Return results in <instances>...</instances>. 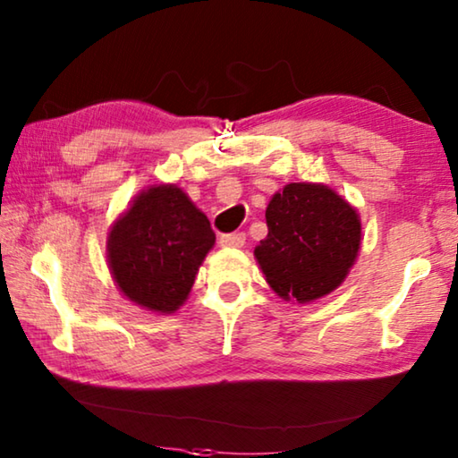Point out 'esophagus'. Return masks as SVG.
<instances>
[{
	"label": "esophagus",
	"instance_id": "1",
	"mask_svg": "<svg viewBox=\"0 0 458 458\" xmlns=\"http://www.w3.org/2000/svg\"><path fill=\"white\" fill-rule=\"evenodd\" d=\"M244 241H247L244 232H232V234L220 236V244L228 249H241V247H244Z\"/></svg>",
	"mask_w": 458,
	"mask_h": 458
}]
</instances>
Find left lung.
<instances>
[{
  "instance_id": "8db88e82",
  "label": "left lung",
  "mask_w": 458,
  "mask_h": 458,
  "mask_svg": "<svg viewBox=\"0 0 458 458\" xmlns=\"http://www.w3.org/2000/svg\"><path fill=\"white\" fill-rule=\"evenodd\" d=\"M255 249L265 279L285 302L309 304L337 290L361 247L358 209L323 182H290L265 209Z\"/></svg>"
}]
</instances>
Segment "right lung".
I'll return each instance as SVG.
<instances>
[{
    "label": "right lung",
    "mask_w": 458,
    "mask_h": 458,
    "mask_svg": "<svg viewBox=\"0 0 458 458\" xmlns=\"http://www.w3.org/2000/svg\"><path fill=\"white\" fill-rule=\"evenodd\" d=\"M216 234L208 216L176 185L141 189L106 236V261L123 296L156 315L187 302Z\"/></svg>",
    "instance_id": "1"
}]
</instances>
